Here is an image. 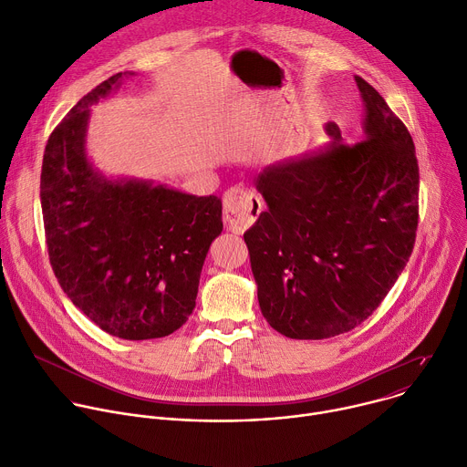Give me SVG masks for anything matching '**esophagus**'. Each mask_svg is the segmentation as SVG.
<instances>
[{
    "label": "esophagus",
    "mask_w": 467,
    "mask_h": 467,
    "mask_svg": "<svg viewBox=\"0 0 467 467\" xmlns=\"http://www.w3.org/2000/svg\"><path fill=\"white\" fill-rule=\"evenodd\" d=\"M223 207L230 228L234 232H244L255 223L257 217H260L264 203L246 187L235 185L224 192Z\"/></svg>",
    "instance_id": "34e87169"
}]
</instances>
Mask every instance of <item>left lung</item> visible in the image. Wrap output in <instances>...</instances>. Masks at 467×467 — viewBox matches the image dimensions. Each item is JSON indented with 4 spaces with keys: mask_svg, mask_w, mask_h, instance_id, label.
<instances>
[{
    "mask_svg": "<svg viewBox=\"0 0 467 467\" xmlns=\"http://www.w3.org/2000/svg\"><path fill=\"white\" fill-rule=\"evenodd\" d=\"M364 140L332 142L265 167L267 202L244 243L267 323L291 339H327L364 323L408 264L420 217V167L406 126L359 76Z\"/></svg>",
    "mask_w": 467,
    "mask_h": 467,
    "instance_id": "obj_1",
    "label": "left lung"
}]
</instances>
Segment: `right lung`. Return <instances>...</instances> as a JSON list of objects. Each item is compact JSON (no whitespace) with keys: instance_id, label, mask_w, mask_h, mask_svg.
<instances>
[{"instance_id":"1","label":"right lung","mask_w":467,"mask_h":467,"mask_svg":"<svg viewBox=\"0 0 467 467\" xmlns=\"http://www.w3.org/2000/svg\"><path fill=\"white\" fill-rule=\"evenodd\" d=\"M124 76L92 88L51 131L40 203L63 291L103 332L139 341L172 334L192 314L207 250L223 232V202L111 180L92 167L85 148L90 106Z\"/></svg>"}]
</instances>
